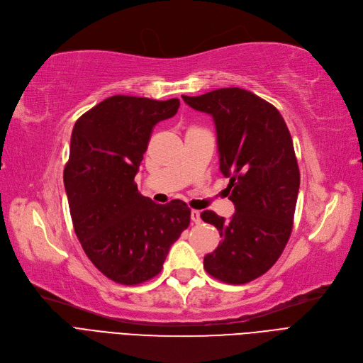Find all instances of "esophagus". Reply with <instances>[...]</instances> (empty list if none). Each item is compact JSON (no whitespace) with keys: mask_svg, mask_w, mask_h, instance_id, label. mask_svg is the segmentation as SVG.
Wrapping results in <instances>:
<instances>
[{"mask_svg":"<svg viewBox=\"0 0 363 363\" xmlns=\"http://www.w3.org/2000/svg\"><path fill=\"white\" fill-rule=\"evenodd\" d=\"M191 220H193V223H196V224L200 223L201 218H200V212L199 211H196V209L191 211Z\"/></svg>","mask_w":363,"mask_h":363,"instance_id":"34e87169","label":"esophagus"}]
</instances>
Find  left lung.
Instances as JSON below:
<instances>
[{"label": "left lung", "mask_w": 363, "mask_h": 363, "mask_svg": "<svg viewBox=\"0 0 363 363\" xmlns=\"http://www.w3.org/2000/svg\"><path fill=\"white\" fill-rule=\"evenodd\" d=\"M212 116L219 170L235 212L230 220L212 211L200 213L216 227L218 247L204 257L212 277L243 285L269 272L285 249L294 224L299 169L288 125L277 108L239 87L182 96Z\"/></svg>", "instance_id": "1"}]
</instances>
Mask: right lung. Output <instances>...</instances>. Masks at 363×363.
Returning a JSON list of instances; mask_svg holds the SVG:
<instances>
[{
	"label": "right lung",
	"instance_id": "right-lung-1",
	"mask_svg": "<svg viewBox=\"0 0 363 363\" xmlns=\"http://www.w3.org/2000/svg\"><path fill=\"white\" fill-rule=\"evenodd\" d=\"M179 99L116 94L75 121L64 170L74 231L108 279L139 285L163 269L170 246L190 225L186 203L157 204L135 175L154 125L178 113Z\"/></svg>",
	"mask_w": 363,
	"mask_h": 363
}]
</instances>
